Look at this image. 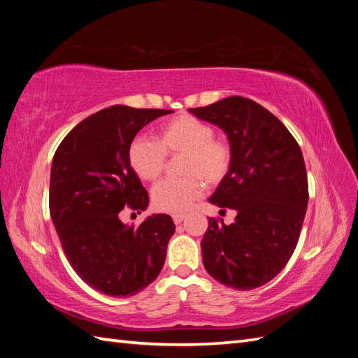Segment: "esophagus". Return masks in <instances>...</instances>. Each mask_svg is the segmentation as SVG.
Returning a JSON list of instances; mask_svg holds the SVG:
<instances>
[{
  "instance_id": "34e87169",
  "label": "esophagus",
  "mask_w": 358,
  "mask_h": 358,
  "mask_svg": "<svg viewBox=\"0 0 358 358\" xmlns=\"http://www.w3.org/2000/svg\"><path fill=\"white\" fill-rule=\"evenodd\" d=\"M185 218H186L185 214H173V215H172V220H173L175 224H180L181 222H183Z\"/></svg>"
}]
</instances>
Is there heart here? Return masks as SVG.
<instances>
[{
	"mask_svg": "<svg viewBox=\"0 0 358 358\" xmlns=\"http://www.w3.org/2000/svg\"><path fill=\"white\" fill-rule=\"evenodd\" d=\"M215 129L194 115H178L159 126L157 140L136 136L129 144L127 158L134 172L144 181L163 173L166 155H181L180 180H164L152 189V204L159 212L180 214L201 196L204 181L215 186L229 175L234 149L224 138H215Z\"/></svg>",
	"mask_w": 358,
	"mask_h": 358,
	"instance_id": "heart-1",
	"label": "heart"
}]
</instances>
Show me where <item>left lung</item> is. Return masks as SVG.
<instances>
[{"label": "left lung", "instance_id": "obj_1", "mask_svg": "<svg viewBox=\"0 0 358 358\" xmlns=\"http://www.w3.org/2000/svg\"><path fill=\"white\" fill-rule=\"evenodd\" d=\"M189 112L222 127L234 149L231 172L209 201L237 217L229 226L209 218L204 268L224 286L260 287L285 268L299 243L309 199L301 149L275 115L249 98L227 96Z\"/></svg>", "mask_w": 358, "mask_h": 358}]
</instances>
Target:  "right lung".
I'll return each instance as SVG.
<instances>
[{"label": "right lung", "instance_id": "add662e5", "mask_svg": "<svg viewBox=\"0 0 358 358\" xmlns=\"http://www.w3.org/2000/svg\"><path fill=\"white\" fill-rule=\"evenodd\" d=\"M172 110L110 106L64 136L50 171L49 209L59 243L73 271L95 291L132 296L154 281L175 232L166 214L138 226L120 220L126 206L144 210L148 191L129 164L136 132Z\"/></svg>", "mask_w": 358, "mask_h": 358}]
</instances>
